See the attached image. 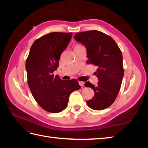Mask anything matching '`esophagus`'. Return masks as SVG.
Returning <instances> with one entry per match:
<instances>
[{
	"instance_id": "esophagus-1",
	"label": "esophagus",
	"mask_w": 148,
	"mask_h": 148,
	"mask_svg": "<svg viewBox=\"0 0 148 148\" xmlns=\"http://www.w3.org/2000/svg\"><path fill=\"white\" fill-rule=\"evenodd\" d=\"M84 83L83 82H79V84L81 86H83V85H84Z\"/></svg>"
}]
</instances>
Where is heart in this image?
I'll return each mask as SVG.
<instances>
[{
  "instance_id": "obj_1",
  "label": "heart",
  "mask_w": 148,
  "mask_h": 148,
  "mask_svg": "<svg viewBox=\"0 0 148 148\" xmlns=\"http://www.w3.org/2000/svg\"><path fill=\"white\" fill-rule=\"evenodd\" d=\"M82 46H82L81 44H76V45L75 46V47H74V49H77V48H78V47H82Z\"/></svg>"
}]
</instances>
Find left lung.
Masks as SVG:
<instances>
[{"label": "left lung", "mask_w": 148, "mask_h": 148, "mask_svg": "<svg viewBox=\"0 0 148 148\" xmlns=\"http://www.w3.org/2000/svg\"><path fill=\"white\" fill-rule=\"evenodd\" d=\"M75 38L86 48L87 64L97 67L95 72L99 79L97 84L95 86L89 82L84 84L95 91L87 104L93 110H104L113 104L122 84L124 75L122 52L112 38L99 31L77 33Z\"/></svg>", "instance_id": "obj_1"}]
</instances>
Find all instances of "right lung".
Masks as SVG:
<instances>
[{
  "label": "right lung",
  "mask_w": 148,
  "mask_h": 148,
  "mask_svg": "<svg viewBox=\"0 0 148 148\" xmlns=\"http://www.w3.org/2000/svg\"><path fill=\"white\" fill-rule=\"evenodd\" d=\"M72 34L53 32L42 36L31 46L26 60L27 82L31 94L38 104L49 112L64 110L70 94L81 88L77 79L62 80L53 74Z\"/></svg>",
  "instance_id": "1"
}]
</instances>
